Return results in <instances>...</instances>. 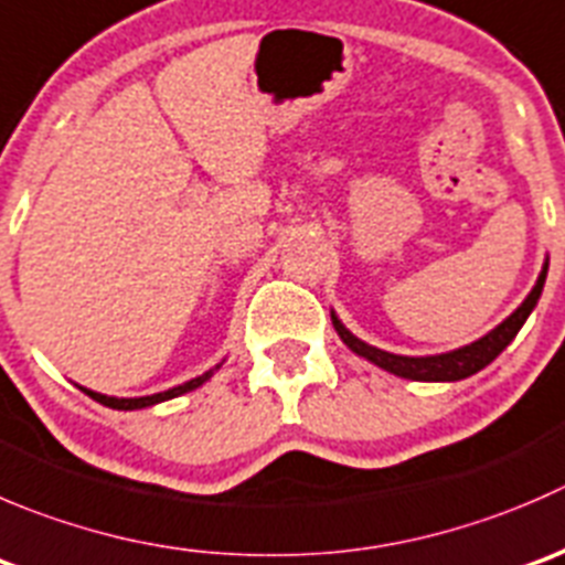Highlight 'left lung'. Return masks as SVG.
Masks as SVG:
<instances>
[{
  "label": "left lung",
  "instance_id": "left-lung-1",
  "mask_svg": "<svg viewBox=\"0 0 565 565\" xmlns=\"http://www.w3.org/2000/svg\"><path fill=\"white\" fill-rule=\"evenodd\" d=\"M546 270H550V262H544V270H541L535 287L530 289V295L524 298V303L519 306V309L513 311L508 320H502L494 331H489L483 339H478V342L467 344V348L450 350V353L394 355V353H386V350H377V348H372V344L361 342L359 337H353V333H350L348 328L339 322V317L333 315V311H331V320H333V328H337V333L342 337V342L348 344L355 355L372 361V364H377L381 370L392 372V375L408 377V381H461V377H469V375H475V372L483 370V366H489L491 361H494L497 355H500L502 350L513 342V337L519 333V328L524 326V320L530 317V311H533L535 303H539L541 289H544V281H546Z\"/></svg>",
  "mask_w": 565,
  "mask_h": 565
}]
</instances>
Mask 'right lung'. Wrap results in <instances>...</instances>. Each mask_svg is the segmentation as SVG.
Wrapping results in <instances>:
<instances>
[{
    "label": "right lung",
    "mask_w": 565,
    "mask_h": 565,
    "mask_svg": "<svg viewBox=\"0 0 565 565\" xmlns=\"http://www.w3.org/2000/svg\"><path fill=\"white\" fill-rule=\"evenodd\" d=\"M215 370H217V366H215ZM215 370L204 372V375L193 377V381L182 383V386H173V388H168V392H160V394H149V397H107V394L90 392V388H85V386H79V388H82V392L87 394V397H93V399H96V403L107 405V408H118V411H135V408H149V405L166 403V399H173V397H179V394H188V392H193V388H199L201 383H206V381H210V375H212V372H215Z\"/></svg>",
    "instance_id": "1"
}]
</instances>
